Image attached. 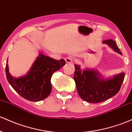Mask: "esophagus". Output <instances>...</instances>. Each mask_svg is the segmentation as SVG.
I'll return each instance as SVG.
<instances>
[{
	"mask_svg": "<svg viewBox=\"0 0 132 132\" xmlns=\"http://www.w3.org/2000/svg\"><path fill=\"white\" fill-rule=\"evenodd\" d=\"M65 62H67V63H72V62H73V59L70 57H66V58L65 59Z\"/></svg>",
	"mask_w": 132,
	"mask_h": 132,
	"instance_id": "34e87169",
	"label": "esophagus"
}]
</instances>
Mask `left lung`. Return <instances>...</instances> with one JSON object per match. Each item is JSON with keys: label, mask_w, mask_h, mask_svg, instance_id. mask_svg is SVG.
Returning a JSON list of instances; mask_svg holds the SVG:
<instances>
[{"label": "left lung", "mask_w": 132, "mask_h": 132, "mask_svg": "<svg viewBox=\"0 0 132 132\" xmlns=\"http://www.w3.org/2000/svg\"><path fill=\"white\" fill-rule=\"evenodd\" d=\"M117 52L122 54L116 42L112 39L103 40ZM124 73L116 75L110 80H102L98 73L94 70H82L78 65H75L73 78L80 97L90 103H98L110 98L119 92L124 79Z\"/></svg>", "instance_id": "1"}]
</instances>
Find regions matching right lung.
<instances>
[{"instance_id": "add662e5", "label": "right lung", "mask_w": 132, "mask_h": 132, "mask_svg": "<svg viewBox=\"0 0 132 132\" xmlns=\"http://www.w3.org/2000/svg\"><path fill=\"white\" fill-rule=\"evenodd\" d=\"M65 64L63 59L57 60L40 54L26 76L13 78L9 72L7 63L5 73L8 82L21 97L30 101L38 102L49 95L52 90V76Z\"/></svg>"}]
</instances>
